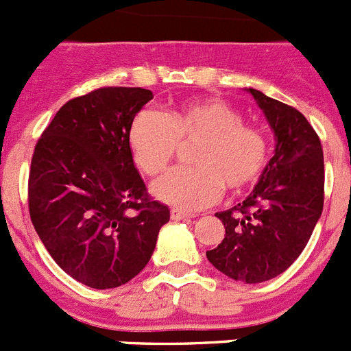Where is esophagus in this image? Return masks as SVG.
Returning <instances> with one entry per match:
<instances>
[{"label":"esophagus","mask_w":351,"mask_h":351,"mask_svg":"<svg viewBox=\"0 0 351 351\" xmlns=\"http://www.w3.org/2000/svg\"><path fill=\"white\" fill-rule=\"evenodd\" d=\"M192 217H194V215L185 213V211H182V210H175V208L171 210V219L173 220H189V219H192Z\"/></svg>","instance_id":"esophagus-1"}]
</instances>
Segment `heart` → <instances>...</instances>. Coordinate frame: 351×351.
<instances>
[{
  "label": "heart",
  "instance_id": "heart-1",
  "mask_svg": "<svg viewBox=\"0 0 351 351\" xmlns=\"http://www.w3.org/2000/svg\"><path fill=\"white\" fill-rule=\"evenodd\" d=\"M132 159L147 176L168 168L180 143H197L191 168L157 180L152 194L180 210L194 211L219 199L223 185L239 194L254 187L267 164V140L258 128L219 97L189 101L164 112L143 110L128 131Z\"/></svg>",
  "mask_w": 351,
  "mask_h": 351
}]
</instances>
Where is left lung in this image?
I'll return each mask as SVG.
<instances>
[{"mask_svg":"<svg viewBox=\"0 0 351 351\" xmlns=\"http://www.w3.org/2000/svg\"><path fill=\"white\" fill-rule=\"evenodd\" d=\"M246 90L274 132V156L243 203L215 215L226 238L206 257L236 282L262 283L289 269L311 238L324 208V152L299 110Z\"/></svg>","mask_w":351,"mask_h":351,"instance_id":"left-lung-1","label":"left lung"}]
</instances>
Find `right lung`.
<instances>
[{"label":"right lung","mask_w":351,"mask_h":351,"mask_svg":"<svg viewBox=\"0 0 351 351\" xmlns=\"http://www.w3.org/2000/svg\"><path fill=\"white\" fill-rule=\"evenodd\" d=\"M152 97L141 87H101L69 99L34 147L31 222L58 266L90 289H115L136 276L169 222L128 143L132 119Z\"/></svg>","instance_id":"right-lung-1"}]
</instances>
